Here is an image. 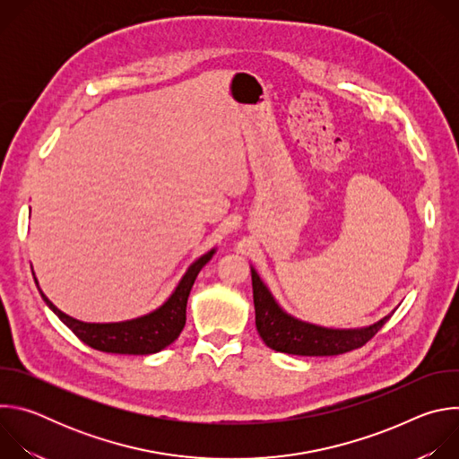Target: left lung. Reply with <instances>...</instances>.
<instances>
[{"label": "left lung", "mask_w": 459, "mask_h": 459, "mask_svg": "<svg viewBox=\"0 0 459 459\" xmlns=\"http://www.w3.org/2000/svg\"><path fill=\"white\" fill-rule=\"evenodd\" d=\"M255 329L267 347L294 356H338L363 347L372 340L392 314L365 329L336 331L294 319L280 308L269 289L252 269Z\"/></svg>", "instance_id": "obj_1"}]
</instances>
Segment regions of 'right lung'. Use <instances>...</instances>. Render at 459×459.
<instances>
[{"instance_id":"right-lung-1","label":"right lung","mask_w":459,"mask_h":459,"mask_svg":"<svg viewBox=\"0 0 459 459\" xmlns=\"http://www.w3.org/2000/svg\"><path fill=\"white\" fill-rule=\"evenodd\" d=\"M214 250L202 255L188 267L174 294L154 312L123 323H83L56 308L39 290L52 312L89 347L112 354H156L181 334L186 321V299L200 271L209 264ZM36 280V278H34ZM38 285V280H36Z\"/></svg>"}]
</instances>
